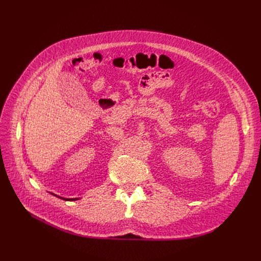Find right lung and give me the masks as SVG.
<instances>
[{
  "label": "right lung",
  "mask_w": 261,
  "mask_h": 261,
  "mask_svg": "<svg viewBox=\"0 0 261 261\" xmlns=\"http://www.w3.org/2000/svg\"><path fill=\"white\" fill-rule=\"evenodd\" d=\"M51 195H54V196H56L55 194H51ZM56 197H58V198H60V199H62V200H65V201H74V200H78V199H65V198H61V197H59V196H56Z\"/></svg>",
  "instance_id": "obj_1"
}]
</instances>
